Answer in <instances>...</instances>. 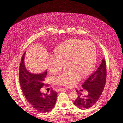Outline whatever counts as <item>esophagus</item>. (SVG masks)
I'll return each instance as SVG.
<instances>
[{
  "mask_svg": "<svg viewBox=\"0 0 123 123\" xmlns=\"http://www.w3.org/2000/svg\"><path fill=\"white\" fill-rule=\"evenodd\" d=\"M66 90H67V89H65V88H59L58 89V91H66Z\"/></svg>",
  "mask_w": 123,
  "mask_h": 123,
  "instance_id": "1",
  "label": "esophagus"
}]
</instances>
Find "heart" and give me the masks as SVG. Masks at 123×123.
Returning <instances> with one entry per match:
<instances>
[{"instance_id": "heart-1", "label": "heart", "mask_w": 123, "mask_h": 123, "mask_svg": "<svg viewBox=\"0 0 123 123\" xmlns=\"http://www.w3.org/2000/svg\"><path fill=\"white\" fill-rule=\"evenodd\" d=\"M55 55L48 56V68L52 73L60 71L67 62L68 70L59 74L55 80L57 84L67 87L74 86L94 68L96 52L94 45L90 40L71 39L56 48Z\"/></svg>"}]
</instances>
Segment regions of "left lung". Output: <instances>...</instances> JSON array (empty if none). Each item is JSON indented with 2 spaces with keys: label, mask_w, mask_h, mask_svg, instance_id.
Segmentation results:
<instances>
[{
  "label": "left lung",
  "mask_w": 123,
  "mask_h": 123,
  "mask_svg": "<svg viewBox=\"0 0 123 123\" xmlns=\"http://www.w3.org/2000/svg\"><path fill=\"white\" fill-rule=\"evenodd\" d=\"M106 62L103 58L98 69L82 85L83 88L87 90L88 95L82 96L81 93L78 92L79 95L74 102V105L80 109L84 110L88 109L93 106L98 100L103 91L106 84Z\"/></svg>",
  "instance_id": "1"
}]
</instances>
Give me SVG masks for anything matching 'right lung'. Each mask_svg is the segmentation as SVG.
Segmentation results:
<instances>
[{"label": "right lung", "mask_w": 123, "mask_h": 123, "mask_svg": "<svg viewBox=\"0 0 123 123\" xmlns=\"http://www.w3.org/2000/svg\"><path fill=\"white\" fill-rule=\"evenodd\" d=\"M25 53L21 58L19 66V77L22 91L26 99L38 112L42 113L48 112L55 105L57 93L52 89L49 94L42 93L40 91L44 85L47 86L43 83L47 74V70L39 74H33L29 71L24 63Z\"/></svg>", "instance_id": "right-lung-1"}]
</instances>
